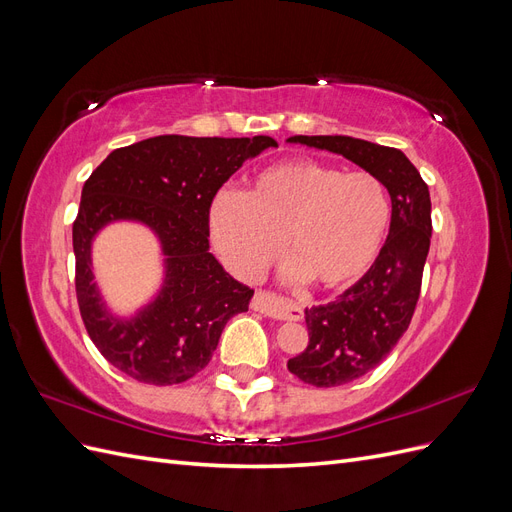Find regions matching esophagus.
Segmentation results:
<instances>
[{
  "instance_id": "esophagus-1",
  "label": "esophagus",
  "mask_w": 512,
  "mask_h": 512,
  "mask_svg": "<svg viewBox=\"0 0 512 512\" xmlns=\"http://www.w3.org/2000/svg\"><path fill=\"white\" fill-rule=\"evenodd\" d=\"M252 307L256 309V312L265 314L269 318H275V320H301L303 318V309L299 305H292L288 301L277 299V297H273V294L262 292V290H258L254 294Z\"/></svg>"
}]
</instances>
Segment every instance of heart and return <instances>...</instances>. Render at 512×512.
Here are the masks:
<instances>
[{"label": "heart", "instance_id": "1", "mask_svg": "<svg viewBox=\"0 0 512 512\" xmlns=\"http://www.w3.org/2000/svg\"><path fill=\"white\" fill-rule=\"evenodd\" d=\"M389 215V196L371 173H339L297 158L262 168L245 194L220 192L209 224L237 275H260L286 239L294 275L333 288L359 280L369 269Z\"/></svg>", "mask_w": 512, "mask_h": 512}]
</instances>
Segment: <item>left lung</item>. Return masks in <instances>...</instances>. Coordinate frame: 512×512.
<instances>
[{
    "label": "left lung",
    "instance_id": "obj_1",
    "mask_svg": "<svg viewBox=\"0 0 512 512\" xmlns=\"http://www.w3.org/2000/svg\"><path fill=\"white\" fill-rule=\"evenodd\" d=\"M359 164L391 194V228L359 282L327 305L305 309L307 348L288 361L305 384L342 386L378 367L410 327L431 239L427 183L399 149L352 136H290Z\"/></svg>",
    "mask_w": 512,
    "mask_h": 512
}]
</instances>
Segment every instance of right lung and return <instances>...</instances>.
Wrapping results in <instances>:
<instances>
[{
  "mask_svg": "<svg viewBox=\"0 0 512 512\" xmlns=\"http://www.w3.org/2000/svg\"><path fill=\"white\" fill-rule=\"evenodd\" d=\"M269 147L271 136H153L115 149L85 181L72 226L76 299L91 342L126 376L156 386L194 378L226 322L247 312L254 290L209 252V209L230 175ZM119 219L151 227L165 254L159 297L132 319L107 312L90 271L93 237Z\"/></svg>",
  "mask_w": 512,
  "mask_h": 512,
  "instance_id": "right-lung-1",
  "label": "right lung"
}]
</instances>
